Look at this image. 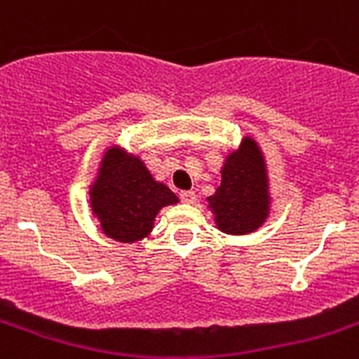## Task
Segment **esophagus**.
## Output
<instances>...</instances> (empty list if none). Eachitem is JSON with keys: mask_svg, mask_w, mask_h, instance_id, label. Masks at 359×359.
<instances>
[{"mask_svg": "<svg viewBox=\"0 0 359 359\" xmlns=\"http://www.w3.org/2000/svg\"><path fill=\"white\" fill-rule=\"evenodd\" d=\"M180 198H182V202L185 203L196 202V194H194L193 191H183V193H180Z\"/></svg>", "mask_w": 359, "mask_h": 359, "instance_id": "34e87169", "label": "esophagus"}]
</instances>
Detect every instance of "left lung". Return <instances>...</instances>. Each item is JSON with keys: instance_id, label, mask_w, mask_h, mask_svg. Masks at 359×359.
Returning <instances> with one entry per match:
<instances>
[{"instance_id": "obj_1", "label": "left lung", "mask_w": 359, "mask_h": 359, "mask_svg": "<svg viewBox=\"0 0 359 359\" xmlns=\"http://www.w3.org/2000/svg\"><path fill=\"white\" fill-rule=\"evenodd\" d=\"M215 224L229 235H246L263 226L271 213V194L265 157L254 139L245 137L228 154L220 170V183L208 198Z\"/></svg>"}]
</instances>
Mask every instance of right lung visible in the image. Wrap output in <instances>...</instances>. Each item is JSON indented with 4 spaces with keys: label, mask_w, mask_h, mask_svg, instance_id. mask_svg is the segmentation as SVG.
I'll return each mask as SVG.
<instances>
[{
    "label": "right lung",
    "mask_w": 359,
    "mask_h": 359,
    "mask_svg": "<svg viewBox=\"0 0 359 359\" xmlns=\"http://www.w3.org/2000/svg\"><path fill=\"white\" fill-rule=\"evenodd\" d=\"M88 194L102 231L118 243L148 237L157 213L177 203L176 194L156 182L139 157L120 146H111L103 154Z\"/></svg>",
    "instance_id": "right-lung-1"
}]
</instances>
